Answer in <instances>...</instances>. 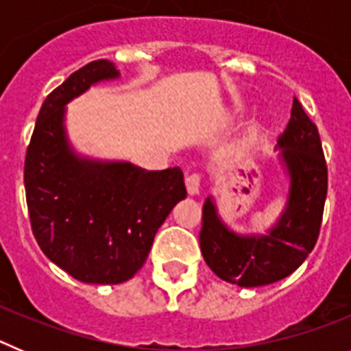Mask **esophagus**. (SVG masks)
<instances>
[{
	"instance_id": "1",
	"label": "esophagus",
	"mask_w": 351,
	"mask_h": 351,
	"mask_svg": "<svg viewBox=\"0 0 351 351\" xmlns=\"http://www.w3.org/2000/svg\"><path fill=\"white\" fill-rule=\"evenodd\" d=\"M200 182H202V173L191 172L186 176V188L190 191V195H197L200 191Z\"/></svg>"
}]
</instances>
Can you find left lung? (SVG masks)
Segmentation results:
<instances>
[{
  "mask_svg": "<svg viewBox=\"0 0 351 351\" xmlns=\"http://www.w3.org/2000/svg\"><path fill=\"white\" fill-rule=\"evenodd\" d=\"M290 172L288 207L278 225L262 237H239L226 230L210 198L204 202L200 250L206 263L223 281L262 287L283 280L299 267L320 235L327 198V161L318 128L293 98L287 128L278 137Z\"/></svg>",
  "mask_w": 351,
  "mask_h": 351,
  "instance_id": "left-lung-1",
  "label": "left lung"
}]
</instances>
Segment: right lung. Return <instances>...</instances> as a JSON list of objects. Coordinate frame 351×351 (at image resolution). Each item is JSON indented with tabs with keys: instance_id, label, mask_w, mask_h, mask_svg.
<instances>
[{
	"instance_id": "right-lung-1",
	"label": "right lung",
	"mask_w": 351,
	"mask_h": 351,
	"mask_svg": "<svg viewBox=\"0 0 351 351\" xmlns=\"http://www.w3.org/2000/svg\"><path fill=\"white\" fill-rule=\"evenodd\" d=\"M91 61L49 93L24 160L31 230L49 260L82 283H125L144 265L154 235L186 197L179 167L145 172L130 163H96L70 153L64 105L91 84L117 77Z\"/></svg>"
}]
</instances>
